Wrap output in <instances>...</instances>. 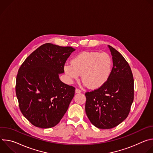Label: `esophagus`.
Returning a JSON list of instances; mask_svg holds the SVG:
<instances>
[{
  "instance_id": "obj_1",
  "label": "esophagus",
  "mask_w": 153,
  "mask_h": 153,
  "mask_svg": "<svg viewBox=\"0 0 153 153\" xmlns=\"http://www.w3.org/2000/svg\"><path fill=\"white\" fill-rule=\"evenodd\" d=\"M81 92H82L81 90H80V89H79V88H76V93H81Z\"/></svg>"
}]
</instances>
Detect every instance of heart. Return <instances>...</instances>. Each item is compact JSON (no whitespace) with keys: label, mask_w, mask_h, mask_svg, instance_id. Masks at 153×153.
I'll return each instance as SVG.
<instances>
[{"label":"heart","mask_w":153,"mask_h":153,"mask_svg":"<svg viewBox=\"0 0 153 153\" xmlns=\"http://www.w3.org/2000/svg\"><path fill=\"white\" fill-rule=\"evenodd\" d=\"M113 69V60L106 53L84 51L76 56L71 63L64 65V71L70 81L77 80L82 74L85 85L98 88L110 79Z\"/></svg>","instance_id":"b5f03b06"}]
</instances>
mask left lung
<instances>
[{
	"label": "left lung",
	"instance_id": "obj_1",
	"mask_svg": "<svg viewBox=\"0 0 153 153\" xmlns=\"http://www.w3.org/2000/svg\"><path fill=\"white\" fill-rule=\"evenodd\" d=\"M113 67L110 79L100 88L85 93V112L90 122L100 129L113 128L128 116L134 100V79L123 56L108 45Z\"/></svg>",
	"mask_w": 153,
	"mask_h": 153
}]
</instances>
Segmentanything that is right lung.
<instances>
[{
	"mask_svg": "<svg viewBox=\"0 0 153 153\" xmlns=\"http://www.w3.org/2000/svg\"><path fill=\"white\" fill-rule=\"evenodd\" d=\"M75 50L45 43L21 65L16 84L19 106L34 126L49 128L59 123L73 99L75 88L63 83L59 74Z\"/></svg>",
	"mask_w": 153,
	"mask_h": 153,
	"instance_id": "1",
	"label": "right lung"
}]
</instances>
